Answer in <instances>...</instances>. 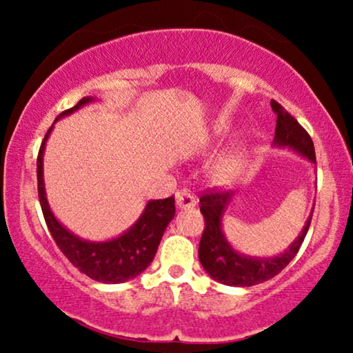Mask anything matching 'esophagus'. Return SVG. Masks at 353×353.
I'll list each match as a JSON object with an SVG mask.
<instances>
[{"instance_id":"34e87169","label":"esophagus","mask_w":353,"mask_h":353,"mask_svg":"<svg viewBox=\"0 0 353 353\" xmlns=\"http://www.w3.org/2000/svg\"><path fill=\"white\" fill-rule=\"evenodd\" d=\"M196 196L192 194L190 191H180L176 192V205L180 207V209H192V207H196Z\"/></svg>"}]
</instances>
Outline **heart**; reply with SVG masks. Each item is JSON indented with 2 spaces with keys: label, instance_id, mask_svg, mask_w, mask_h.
Instances as JSON below:
<instances>
[{
  "label": "heart",
  "instance_id": "1",
  "mask_svg": "<svg viewBox=\"0 0 353 353\" xmlns=\"http://www.w3.org/2000/svg\"><path fill=\"white\" fill-rule=\"evenodd\" d=\"M243 165H244V154L241 151H230L216 159V162L212 165L210 173L215 181L223 183L238 175Z\"/></svg>",
  "mask_w": 353,
  "mask_h": 353
}]
</instances>
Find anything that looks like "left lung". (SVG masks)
<instances>
[{"mask_svg": "<svg viewBox=\"0 0 353 353\" xmlns=\"http://www.w3.org/2000/svg\"><path fill=\"white\" fill-rule=\"evenodd\" d=\"M272 109L276 114L273 144L278 148H289L312 163H316L313 141L301 123L276 101H272ZM234 191H209L201 197V214L204 215L205 228L199 243V262L209 276L226 286L245 288L255 286L276 276L296 257L305 234L310 228L313 207L303 225L301 234L281 254L273 257H250L236 250L223 233V215L226 207L233 201Z\"/></svg>", "mask_w": 353, "mask_h": 353, "instance_id": "8db88e82", "label": "left lung"}]
</instances>
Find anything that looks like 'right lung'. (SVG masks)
I'll return each mask as SVG.
<instances>
[{
    "instance_id": "1",
    "label": "right lung",
    "mask_w": 353,
    "mask_h": 353,
    "mask_svg": "<svg viewBox=\"0 0 353 353\" xmlns=\"http://www.w3.org/2000/svg\"><path fill=\"white\" fill-rule=\"evenodd\" d=\"M93 101H96L93 96H85L74 108L57 115L56 120L74 114L75 110L93 103ZM51 132L52 125L45 134L40 152H38L37 178L43 216H45L48 230H50L52 239L56 241L57 248L70 260L74 267L94 281L119 284L137 278L139 273H143L151 265L159 244H161L163 231L175 216V199L172 196L167 199L149 201L143 214L134 221V225L130 226L123 234L117 236V238L99 241V243L79 238L67 230L64 225L59 223V220L56 219L50 204H48L45 180H43V154H45L46 139L50 138Z\"/></svg>"
}]
</instances>
